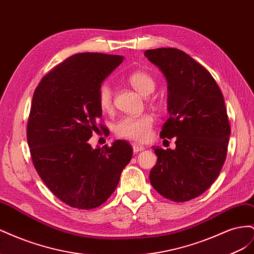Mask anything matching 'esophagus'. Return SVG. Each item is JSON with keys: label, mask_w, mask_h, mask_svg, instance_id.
Wrapping results in <instances>:
<instances>
[{"label": "esophagus", "mask_w": 254, "mask_h": 254, "mask_svg": "<svg viewBox=\"0 0 254 254\" xmlns=\"http://www.w3.org/2000/svg\"><path fill=\"white\" fill-rule=\"evenodd\" d=\"M132 149H133V152H139V151H143L145 149V147L142 145H137V144L133 143L132 144Z\"/></svg>", "instance_id": "1"}]
</instances>
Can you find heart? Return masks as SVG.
<instances>
[{"label":"heart","instance_id":"obj_1","mask_svg":"<svg viewBox=\"0 0 254 254\" xmlns=\"http://www.w3.org/2000/svg\"><path fill=\"white\" fill-rule=\"evenodd\" d=\"M133 89L142 95H148L156 87L152 76L144 71H135L127 78ZM97 103L103 112H110L113 108L112 89L108 83H103L97 91ZM153 125L151 114H143L140 117H123L114 126V132L119 137L135 142H144L149 137Z\"/></svg>","mask_w":254,"mask_h":254}]
</instances>
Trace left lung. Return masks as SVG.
Instances as JSON below:
<instances>
[{"instance_id": "left-lung-1", "label": "left lung", "mask_w": 254, "mask_h": 254, "mask_svg": "<svg viewBox=\"0 0 254 254\" xmlns=\"http://www.w3.org/2000/svg\"><path fill=\"white\" fill-rule=\"evenodd\" d=\"M145 56L167 80L168 119L162 139H176V149L155 147L157 164L149 180L160 195L175 202L201 195L225 163L231 132L226 105L210 72L174 48L147 50Z\"/></svg>"}]
</instances>
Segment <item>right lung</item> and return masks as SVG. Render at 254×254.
Masks as SVG:
<instances>
[{
    "label": "right lung",
    "instance_id": "obj_1",
    "mask_svg": "<svg viewBox=\"0 0 254 254\" xmlns=\"http://www.w3.org/2000/svg\"><path fill=\"white\" fill-rule=\"evenodd\" d=\"M124 57L80 53L66 58L38 84L27 122L30 157L40 178L61 201L80 210L103 204L131 160L126 141L93 149L88 143L102 110L97 91ZM107 132V129H105Z\"/></svg>",
    "mask_w": 254,
    "mask_h": 254
}]
</instances>
